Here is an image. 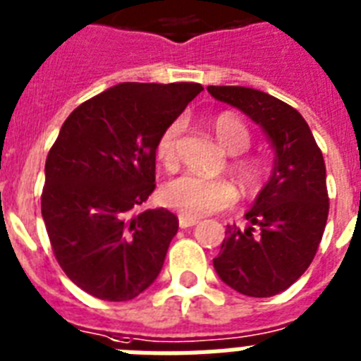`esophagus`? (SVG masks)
Wrapping results in <instances>:
<instances>
[{
  "label": "esophagus",
  "instance_id": "esophagus-1",
  "mask_svg": "<svg viewBox=\"0 0 361 361\" xmlns=\"http://www.w3.org/2000/svg\"><path fill=\"white\" fill-rule=\"evenodd\" d=\"M199 223V217H190V216H178V227L180 228H190L193 225H197Z\"/></svg>",
  "mask_w": 361,
  "mask_h": 361
}]
</instances>
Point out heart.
Here are the masks:
<instances>
[{"label": "heart", "mask_w": 361, "mask_h": 361, "mask_svg": "<svg viewBox=\"0 0 361 361\" xmlns=\"http://www.w3.org/2000/svg\"><path fill=\"white\" fill-rule=\"evenodd\" d=\"M183 129V120L171 121L157 140V159L168 169L177 166V144ZM212 130L219 140V144L227 149L228 153L236 154V159L232 160V169L243 192H255L262 183V166L252 157L240 154L251 144V133L247 129V125L238 116L223 112L214 118ZM160 195L166 207L190 217H202L208 214L221 212L234 207L238 201V190L231 180L199 177L193 173L180 175L169 180L162 188Z\"/></svg>", "instance_id": "1"}]
</instances>
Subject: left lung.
I'll return each instance as SVG.
<instances>
[{
  "label": "left lung",
  "instance_id": "left-lung-1",
  "mask_svg": "<svg viewBox=\"0 0 361 361\" xmlns=\"http://www.w3.org/2000/svg\"><path fill=\"white\" fill-rule=\"evenodd\" d=\"M207 90L260 125L275 149L271 178L245 214L249 227L228 225L214 267L232 290L273 297L308 269L323 238L329 217L323 153L305 118L284 101L245 86Z\"/></svg>",
  "mask_w": 361,
  "mask_h": 361
}]
</instances>
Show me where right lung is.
I'll return each instance as SVG.
<instances>
[{
    "label": "right lung",
    "instance_id": "right-lung-1",
    "mask_svg": "<svg viewBox=\"0 0 361 361\" xmlns=\"http://www.w3.org/2000/svg\"><path fill=\"white\" fill-rule=\"evenodd\" d=\"M199 82H121L77 106L46 160L42 217L59 266L101 300H130L153 284L178 219L136 212L154 190L160 133Z\"/></svg>",
    "mask_w": 361,
    "mask_h": 361
}]
</instances>
